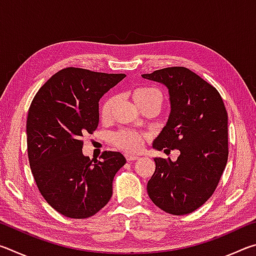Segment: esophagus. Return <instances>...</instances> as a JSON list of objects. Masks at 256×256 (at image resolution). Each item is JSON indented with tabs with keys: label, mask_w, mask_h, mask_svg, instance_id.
<instances>
[{
	"label": "esophagus",
	"mask_w": 256,
	"mask_h": 256,
	"mask_svg": "<svg viewBox=\"0 0 256 256\" xmlns=\"http://www.w3.org/2000/svg\"><path fill=\"white\" fill-rule=\"evenodd\" d=\"M125 158H126L128 162H134V160L138 159V156H136L133 154H125Z\"/></svg>",
	"instance_id": "obj_1"
}]
</instances>
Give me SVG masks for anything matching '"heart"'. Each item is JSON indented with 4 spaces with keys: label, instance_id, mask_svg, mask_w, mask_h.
<instances>
[{
    "label": "heart",
    "instance_id": "obj_1",
    "mask_svg": "<svg viewBox=\"0 0 256 256\" xmlns=\"http://www.w3.org/2000/svg\"><path fill=\"white\" fill-rule=\"evenodd\" d=\"M132 98L138 107H140L146 102H157L162 105V96L159 90L154 86H138L134 89L132 92ZM114 100L112 97L104 99L100 108H99V115L102 120H108L112 112V107ZM146 136L144 133H138L131 130H120V131L112 134L110 142L118 148L125 151H138L142 148Z\"/></svg>",
    "mask_w": 256,
    "mask_h": 256
}]
</instances>
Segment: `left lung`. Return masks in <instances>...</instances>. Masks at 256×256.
Wrapping results in <instances>:
<instances>
[{
    "instance_id": "obj_1",
    "label": "left lung",
    "mask_w": 256,
    "mask_h": 256,
    "mask_svg": "<svg viewBox=\"0 0 256 256\" xmlns=\"http://www.w3.org/2000/svg\"><path fill=\"white\" fill-rule=\"evenodd\" d=\"M168 89L170 112L152 146L177 149L176 162L154 158L156 170L146 185L149 198L164 212L188 214L208 201L228 159V115L214 86L183 66L142 74Z\"/></svg>"
}]
</instances>
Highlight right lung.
<instances>
[{"instance_id": "right-lung-1", "label": "right lung", "mask_w": 256, "mask_h": 256, "mask_svg": "<svg viewBox=\"0 0 256 256\" xmlns=\"http://www.w3.org/2000/svg\"><path fill=\"white\" fill-rule=\"evenodd\" d=\"M124 78L63 68L30 105L27 146L34 182L47 203L68 218H89L102 209L112 198L115 174L126 162L118 151H105L94 162L82 154V136L98 126L99 100Z\"/></svg>"}]
</instances>
